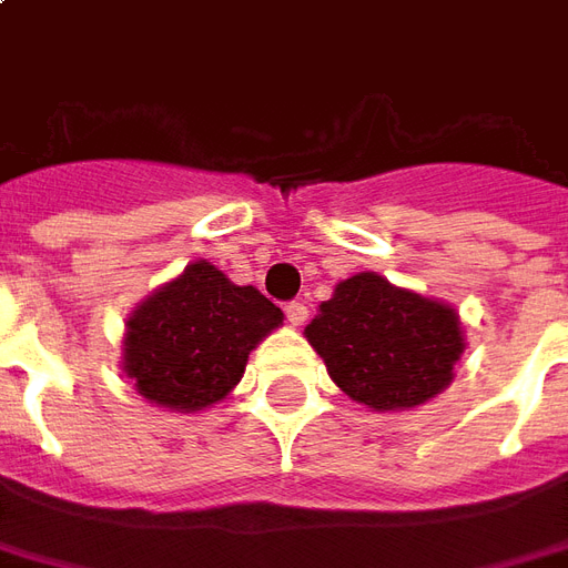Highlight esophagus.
<instances>
[{"label":"esophagus","mask_w":568,"mask_h":568,"mask_svg":"<svg viewBox=\"0 0 568 568\" xmlns=\"http://www.w3.org/2000/svg\"><path fill=\"white\" fill-rule=\"evenodd\" d=\"M310 316V310H306L301 301H292V304H285V318H288V325L292 327H301Z\"/></svg>","instance_id":"obj_1"}]
</instances>
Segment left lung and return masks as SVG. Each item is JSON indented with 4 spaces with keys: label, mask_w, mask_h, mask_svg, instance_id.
I'll use <instances>...</instances> for the list:
<instances>
[{
    "label": "left lung",
    "mask_w": 568,
    "mask_h": 568,
    "mask_svg": "<svg viewBox=\"0 0 568 568\" xmlns=\"http://www.w3.org/2000/svg\"><path fill=\"white\" fill-rule=\"evenodd\" d=\"M304 337L343 394L373 413H406L443 394L466 348L452 304L361 271L318 304Z\"/></svg>",
    "instance_id": "left-lung-1"
}]
</instances>
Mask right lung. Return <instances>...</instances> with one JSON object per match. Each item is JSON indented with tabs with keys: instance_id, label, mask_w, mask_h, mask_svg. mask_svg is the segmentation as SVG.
I'll return each mask as SVG.
<instances>
[{
	"instance_id": "add662e5",
	"label": "right lung",
	"mask_w": 568,
	"mask_h": 568,
	"mask_svg": "<svg viewBox=\"0 0 568 568\" xmlns=\"http://www.w3.org/2000/svg\"><path fill=\"white\" fill-rule=\"evenodd\" d=\"M283 325V310L199 258L125 318L120 367L168 413H204L243 379L250 352Z\"/></svg>"
}]
</instances>
